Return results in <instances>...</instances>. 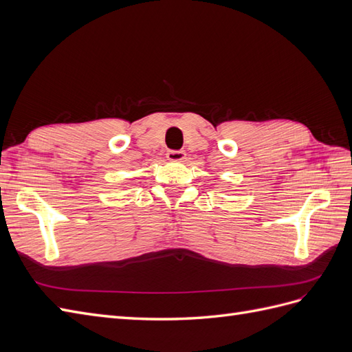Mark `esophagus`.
Listing matches in <instances>:
<instances>
[{"label":"esophagus","instance_id":"esophagus-1","mask_svg":"<svg viewBox=\"0 0 352 352\" xmlns=\"http://www.w3.org/2000/svg\"><path fill=\"white\" fill-rule=\"evenodd\" d=\"M185 157H186L185 151H168L167 153L168 162H184Z\"/></svg>","mask_w":352,"mask_h":352}]
</instances>
